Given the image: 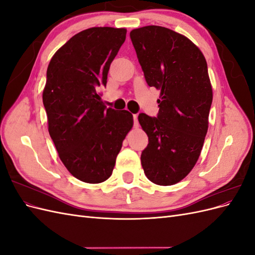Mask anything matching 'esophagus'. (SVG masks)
Instances as JSON below:
<instances>
[{"label": "esophagus", "instance_id": "1", "mask_svg": "<svg viewBox=\"0 0 255 255\" xmlns=\"http://www.w3.org/2000/svg\"><path fill=\"white\" fill-rule=\"evenodd\" d=\"M133 118H134V127L137 128V127H138V116H137V115H134Z\"/></svg>", "mask_w": 255, "mask_h": 255}]
</instances>
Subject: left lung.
<instances>
[{
  "mask_svg": "<svg viewBox=\"0 0 255 255\" xmlns=\"http://www.w3.org/2000/svg\"><path fill=\"white\" fill-rule=\"evenodd\" d=\"M144 79L160 90L156 117L139 114L149 143L141 153L145 176L169 186L195 167L208 128L213 90L202 52L187 37L149 25L129 33Z\"/></svg>",
  "mask_w": 255,
  "mask_h": 255,
  "instance_id": "1",
  "label": "left lung"
}]
</instances>
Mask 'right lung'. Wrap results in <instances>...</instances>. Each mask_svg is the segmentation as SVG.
<instances>
[{
	"mask_svg": "<svg viewBox=\"0 0 255 255\" xmlns=\"http://www.w3.org/2000/svg\"><path fill=\"white\" fill-rule=\"evenodd\" d=\"M126 36V28L82 30L57 50L47 70L42 101L50 136L68 171L85 183L109 179L133 127L132 114L106 109L98 95Z\"/></svg>",
	"mask_w": 255,
	"mask_h": 255,
	"instance_id": "obj_1",
	"label": "right lung"
}]
</instances>
